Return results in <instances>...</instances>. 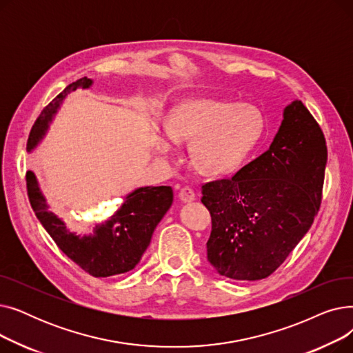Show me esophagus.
Returning a JSON list of instances; mask_svg holds the SVG:
<instances>
[{
    "instance_id": "esophagus-1",
    "label": "esophagus",
    "mask_w": 353,
    "mask_h": 353,
    "mask_svg": "<svg viewBox=\"0 0 353 353\" xmlns=\"http://www.w3.org/2000/svg\"><path fill=\"white\" fill-rule=\"evenodd\" d=\"M179 197H180V200L184 201V203H190V201H193V200L196 199V193H194L193 189H190V188L186 186V188L180 189Z\"/></svg>"
}]
</instances>
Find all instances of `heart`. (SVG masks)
<instances>
[{
  "mask_svg": "<svg viewBox=\"0 0 353 353\" xmlns=\"http://www.w3.org/2000/svg\"><path fill=\"white\" fill-rule=\"evenodd\" d=\"M265 116L249 103L199 99L180 104L167 120V134L174 143H192V160L208 176L233 172L261 140ZM157 152L167 154L172 144L154 132Z\"/></svg>",
  "mask_w": 353,
  "mask_h": 353,
  "instance_id": "b5f03b06",
  "label": "heart"
}]
</instances>
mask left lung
I'll return each mask as SVG.
<instances>
[{
  "mask_svg": "<svg viewBox=\"0 0 353 353\" xmlns=\"http://www.w3.org/2000/svg\"><path fill=\"white\" fill-rule=\"evenodd\" d=\"M326 160L322 128L296 100L268 152L233 177L203 184L212 216L208 261L219 274L259 281L277 270L321 209Z\"/></svg>",
  "mask_w": 353,
  "mask_h": 353,
  "instance_id": "8db88e82",
  "label": "left lung"
}]
</instances>
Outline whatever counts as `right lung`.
<instances>
[{"label": "right lung", "mask_w": 353, "mask_h": 353, "mask_svg": "<svg viewBox=\"0 0 353 353\" xmlns=\"http://www.w3.org/2000/svg\"><path fill=\"white\" fill-rule=\"evenodd\" d=\"M91 80L83 77L68 84L64 91L44 107L35 120L27 141L28 152L37 145L48 128V123L67 94L77 88H88ZM27 193L30 205L60 250L84 272L94 277L121 274L136 268L150 245L153 232L173 203L170 186L140 188L125 197L123 206L88 236L74 234L64 221L48 212L46 199L39 189L32 172H27Z\"/></svg>", "instance_id": "right-lung-1"}]
</instances>
